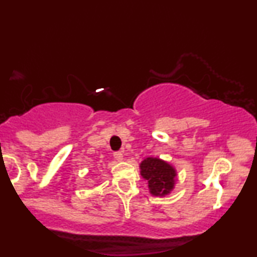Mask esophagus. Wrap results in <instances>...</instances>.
Segmentation results:
<instances>
[{
	"instance_id": "obj_1",
	"label": "esophagus",
	"mask_w": 257,
	"mask_h": 257,
	"mask_svg": "<svg viewBox=\"0 0 257 257\" xmlns=\"http://www.w3.org/2000/svg\"><path fill=\"white\" fill-rule=\"evenodd\" d=\"M113 157H114V159H116V161H118V162L123 161V153L122 152H114Z\"/></svg>"
}]
</instances>
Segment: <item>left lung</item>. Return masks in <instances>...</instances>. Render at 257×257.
I'll use <instances>...</instances> for the list:
<instances>
[{"instance_id": "obj_1", "label": "left lung", "mask_w": 257, "mask_h": 257, "mask_svg": "<svg viewBox=\"0 0 257 257\" xmlns=\"http://www.w3.org/2000/svg\"><path fill=\"white\" fill-rule=\"evenodd\" d=\"M140 173L147 180L150 192L153 196H166L175 185V169L159 158L144 159L140 164Z\"/></svg>"}]
</instances>
